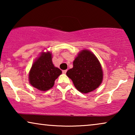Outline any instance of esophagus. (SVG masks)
Segmentation results:
<instances>
[{
    "instance_id": "esophagus-1",
    "label": "esophagus",
    "mask_w": 135,
    "mask_h": 135,
    "mask_svg": "<svg viewBox=\"0 0 135 135\" xmlns=\"http://www.w3.org/2000/svg\"><path fill=\"white\" fill-rule=\"evenodd\" d=\"M66 73H67V70H63L62 71V74H66Z\"/></svg>"
}]
</instances>
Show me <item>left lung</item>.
<instances>
[{"label": "left lung", "instance_id": "obj_1", "mask_svg": "<svg viewBox=\"0 0 135 135\" xmlns=\"http://www.w3.org/2000/svg\"><path fill=\"white\" fill-rule=\"evenodd\" d=\"M66 75L73 81L76 89L83 93L97 89L103 79L100 62L95 54L86 49L79 52L73 61V68L68 70Z\"/></svg>", "mask_w": 135, "mask_h": 135}]
</instances>
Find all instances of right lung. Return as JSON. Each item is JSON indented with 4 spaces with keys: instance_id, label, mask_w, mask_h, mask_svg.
Wrapping results in <instances>:
<instances>
[{
    "instance_id": "1",
    "label": "right lung",
    "mask_w": 135,
    "mask_h": 135,
    "mask_svg": "<svg viewBox=\"0 0 135 135\" xmlns=\"http://www.w3.org/2000/svg\"><path fill=\"white\" fill-rule=\"evenodd\" d=\"M61 74L62 71L53 63L51 52L42 51L32 63L29 82L33 87L45 91L53 87L55 80Z\"/></svg>"
}]
</instances>
